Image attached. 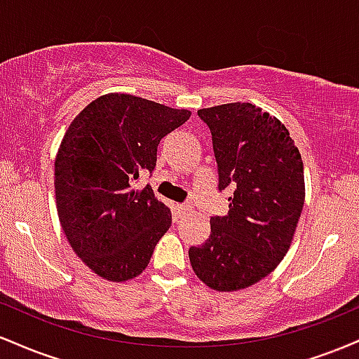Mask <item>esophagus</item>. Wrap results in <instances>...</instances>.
I'll return each instance as SVG.
<instances>
[{
  "mask_svg": "<svg viewBox=\"0 0 359 359\" xmlns=\"http://www.w3.org/2000/svg\"><path fill=\"white\" fill-rule=\"evenodd\" d=\"M177 211H179L180 217H185L187 214L192 212V208L189 204H179V205H177Z\"/></svg>",
  "mask_w": 359,
  "mask_h": 359,
  "instance_id": "1",
  "label": "esophagus"
}]
</instances>
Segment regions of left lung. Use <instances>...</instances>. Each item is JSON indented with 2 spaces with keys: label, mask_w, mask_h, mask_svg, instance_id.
<instances>
[{
  "label": "left lung",
  "mask_w": 359,
  "mask_h": 359,
  "mask_svg": "<svg viewBox=\"0 0 359 359\" xmlns=\"http://www.w3.org/2000/svg\"><path fill=\"white\" fill-rule=\"evenodd\" d=\"M197 114L212 135L217 189L233 194L228 214L211 217V234L189 258L209 288L236 292L271 273L290 248L306 199L302 156L285 125L251 102Z\"/></svg>",
  "instance_id": "8db88e82"
}]
</instances>
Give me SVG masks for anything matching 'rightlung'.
<instances>
[{
	"mask_svg": "<svg viewBox=\"0 0 359 359\" xmlns=\"http://www.w3.org/2000/svg\"><path fill=\"white\" fill-rule=\"evenodd\" d=\"M189 118L187 109L111 93L65 131L55 156L57 212L72 250L100 277H138L170 228V209L135 182L155 168L160 140Z\"/></svg>",
	"mask_w": 359,
	"mask_h": 359,
	"instance_id": "1",
	"label": "right lung"
}]
</instances>
